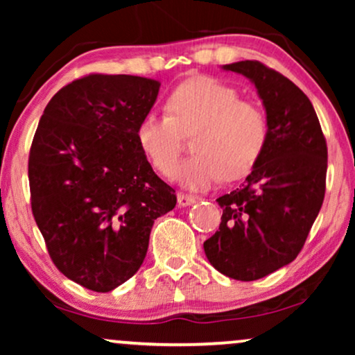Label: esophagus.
<instances>
[{
    "label": "esophagus",
    "mask_w": 355,
    "mask_h": 355,
    "mask_svg": "<svg viewBox=\"0 0 355 355\" xmlns=\"http://www.w3.org/2000/svg\"><path fill=\"white\" fill-rule=\"evenodd\" d=\"M197 200H198V197H196V196H189V193H178V205L179 207L192 205V203Z\"/></svg>",
    "instance_id": "34e87169"
}]
</instances>
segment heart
I'll use <instances>...</instances> for the list:
<instances>
[{
	"label": "heart",
	"mask_w": 355,
	"mask_h": 355,
	"mask_svg": "<svg viewBox=\"0 0 355 355\" xmlns=\"http://www.w3.org/2000/svg\"><path fill=\"white\" fill-rule=\"evenodd\" d=\"M166 114H147L135 129L139 150L155 171L186 189L203 191L221 181L245 178L268 144V119L259 105L215 77H193L178 85L164 105ZM196 135V155L177 167L182 135ZM178 171H175V168Z\"/></svg>",
	"instance_id": "heart-1"
}]
</instances>
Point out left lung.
Here are the masks:
<instances>
[{"mask_svg":"<svg viewBox=\"0 0 355 355\" xmlns=\"http://www.w3.org/2000/svg\"><path fill=\"white\" fill-rule=\"evenodd\" d=\"M223 69L254 82L268 119V144L241 189L216 198L220 230L203 242L210 263L237 281H255L293 261L318 216L328 148L309 96L260 61Z\"/></svg>","mask_w":355,"mask_h":355,"instance_id":"obj_1","label":"left lung"}]
</instances>
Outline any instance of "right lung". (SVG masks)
Listing matches in <instances>:
<instances>
[{"mask_svg":"<svg viewBox=\"0 0 355 355\" xmlns=\"http://www.w3.org/2000/svg\"><path fill=\"white\" fill-rule=\"evenodd\" d=\"M159 82L90 74L58 92L28 155L35 223L62 275L110 293L137 273L155 220L176 207L135 140Z\"/></svg>","mask_w":355,"mask_h":355,"instance_id":"add662e5","label":"right lung"}]
</instances>
